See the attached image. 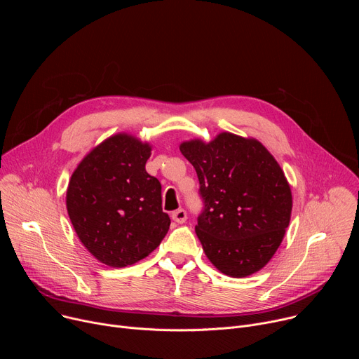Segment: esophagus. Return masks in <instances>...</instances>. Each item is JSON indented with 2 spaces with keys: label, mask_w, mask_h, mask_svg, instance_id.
Listing matches in <instances>:
<instances>
[{
  "label": "esophagus",
  "mask_w": 359,
  "mask_h": 359,
  "mask_svg": "<svg viewBox=\"0 0 359 359\" xmlns=\"http://www.w3.org/2000/svg\"><path fill=\"white\" fill-rule=\"evenodd\" d=\"M172 219H173V222H176L177 224H183V223L187 220V213H186L183 209H179V210H176V212L172 215Z\"/></svg>",
  "instance_id": "1"
}]
</instances>
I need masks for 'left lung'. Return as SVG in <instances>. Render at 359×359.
<instances>
[{
	"label": "left lung",
	"mask_w": 359,
	"mask_h": 359,
	"mask_svg": "<svg viewBox=\"0 0 359 359\" xmlns=\"http://www.w3.org/2000/svg\"><path fill=\"white\" fill-rule=\"evenodd\" d=\"M179 147L200 183L204 210L196 234L206 257L233 278L260 271L291 219L292 194L283 169L262 142L230 132Z\"/></svg>",
	"instance_id": "obj_1"
}]
</instances>
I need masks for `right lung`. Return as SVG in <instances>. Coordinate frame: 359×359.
<instances>
[{
    "instance_id": "right-lung-1",
    "label": "right lung",
    "mask_w": 359,
    "mask_h": 359,
    "mask_svg": "<svg viewBox=\"0 0 359 359\" xmlns=\"http://www.w3.org/2000/svg\"><path fill=\"white\" fill-rule=\"evenodd\" d=\"M150 155L149 142L121 132L95 146L71 176V223L85 248L109 267L147 257L169 230L161 182L144 169Z\"/></svg>"
}]
</instances>
